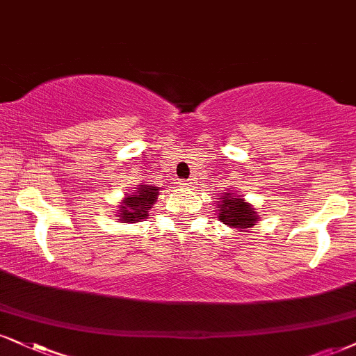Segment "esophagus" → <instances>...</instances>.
<instances>
[{"label":"esophagus","mask_w":356,"mask_h":356,"mask_svg":"<svg viewBox=\"0 0 356 356\" xmlns=\"http://www.w3.org/2000/svg\"><path fill=\"white\" fill-rule=\"evenodd\" d=\"M181 185L186 186V188H193V186H195V181H193V179H185V181H183Z\"/></svg>","instance_id":"esophagus-1"}]
</instances>
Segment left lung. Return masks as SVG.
Returning a JSON list of instances; mask_svg holds the SVG:
<instances>
[{"label": "left lung", "instance_id": "1", "mask_svg": "<svg viewBox=\"0 0 356 356\" xmlns=\"http://www.w3.org/2000/svg\"><path fill=\"white\" fill-rule=\"evenodd\" d=\"M219 221L231 227H238V229H245V227L254 226L257 221V213H254L252 206L245 203L243 198H222L219 203Z\"/></svg>", "mask_w": 356, "mask_h": 356}]
</instances>
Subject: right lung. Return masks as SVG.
I'll return each instance as SVG.
<instances>
[{
  "mask_svg": "<svg viewBox=\"0 0 356 356\" xmlns=\"http://www.w3.org/2000/svg\"><path fill=\"white\" fill-rule=\"evenodd\" d=\"M158 196V188L155 186H147L142 185L135 190L131 196L125 198V206H122L120 209V221L127 222H137L142 221L148 216V209L152 208V204H155V200Z\"/></svg>",
  "mask_w": 356,
  "mask_h": 356,
  "instance_id": "add662e5",
  "label": "right lung"
}]
</instances>
